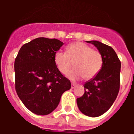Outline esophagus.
I'll return each mask as SVG.
<instances>
[{
    "instance_id": "esophagus-1",
    "label": "esophagus",
    "mask_w": 134,
    "mask_h": 134,
    "mask_svg": "<svg viewBox=\"0 0 134 134\" xmlns=\"http://www.w3.org/2000/svg\"><path fill=\"white\" fill-rule=\"evenodd\" d=\"M76 86V83H72L71 84V88H74V87Z\"/></svg>"
}]
</instances>
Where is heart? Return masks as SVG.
I'll list each match as a JSON object with an SVG mask.
<instances>
[{"label":"heart","instance_id":"obj_1","mask_svg":"<svg viewBox=\"0 0 134 134\" xmlns=\"http://www.w3.org/2000/svg\"><path fill=\"white\" fill-rule=\"evenodd\" d=\"M54 62L62 74H66L74 62V69L68 74L72 80L84 77L90 80L94 77L101 69L103 58L99 51L82 42H75L68 45L66 52L57 51L54 55Z\"/></svg>","mask_w":134,"mask_h":134}]
</instances>
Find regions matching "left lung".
I'll return each mask as SVG.
<instances>
[{"instance_id":"left-lung-1","label":"left lung","mask_w":134,"mask_h":134,"mask_svg":"<svg viewBox=\"0 0 134 134\" xmlns=\"http://www.w3.org/2000/svg\"><path fill=\"white\" fill-rule=\"evenodd\" d=\"M97 48L103 58L101 69L84 85L85 93L76 99L78 107L85 115L96 118L112 106L119 93L121 62L113 48L99 41H86Z\"/></svg>"}]
</instances>
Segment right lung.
<instances>
[{
	"label": "right lung",
	"instance_id": "obj_1",
	"mask_svg": "<svg viewBox=\"0 0 134 134\" xmlns=\"http://www.w3.org/2000/svg\"><path fill=\"white\" fill-rule=\"evenodd\" d=\"M64 43L38 37L21 48L15 61V89L32 113L46 115L58 105L62 94L71 88L54 62V55Z\"/></svg>",
	"mask_w": 134,
	"mask_h": 134
}]
</instances>
